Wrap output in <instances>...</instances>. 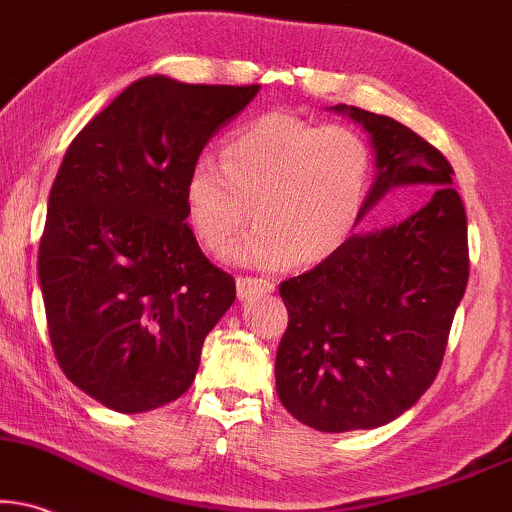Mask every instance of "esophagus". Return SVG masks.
Listing matches in <instances>:
<instances>
[{"instance_id":"1","label":"esophagus","mask_w":512,"mask_h":512,"mask_svg":"<svg viewBox=\"0 0 512 512\" xmlns=\"http://www.w3.org/2000/svg\"><path fill=\"white\" fill-rule=\"evenodd\" d=\"M236 290L241 300H250L255 295H264L274 290V283L267 278H252V276H238L236 278Z\"/></svg>"}]
</instances>
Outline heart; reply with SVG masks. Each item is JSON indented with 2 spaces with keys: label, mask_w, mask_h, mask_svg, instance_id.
Here are the masks:
<instances>
[{
  "label": "heart",
  "mask_w": 512,
  "mask_h": 512,
  "mask_svg": "<svg viewBox=\"0 0 512 512\" xmlns=\"http://www.w3.org/2000/svg\"><path fill=\"white\" fill-rule=\"evenodd\" d=\"M224 160L200 155L186 177V212L205 248L257 269L326 262L357 229L371 189V148L345 125L264 113L234 129Z\"/></svg>",
  "instance_id": "obj_1"
}]
</instances>
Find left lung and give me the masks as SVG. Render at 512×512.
<instances>
[{
    "instance_id": "8db88e82",
    "label": "left lung",
    "mask_w": 512,
    "mask_h": 512,
    "mask_svg": "<svg viewBox=\"0 0 512 512\" xmlns=\"http://www.w3.org/2000/svg\"><path fill=\"white\" fill-rule=\"evenodd\" d=\"M371 137L368 210L399 186H430L404 222L354 234L278 293L288 328L276 352V394L319 432L373 430L409 411L437 378L468 286V222L449 160L401 122L338 103Z\"/></svg>"
}]
</instances>
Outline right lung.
Returning <instances> with one entry per match:
<instances>
[{
	"mask_svg": "<svg viewBox=\"0 0 512 512\" xmlns=\"http://www.w3.org/2000/svg\"><path fill=\"white\" fill-rule=\"evenodd\" d=\"M260 84L132 82L68 146L49 193L40 288L58 366L84 394L144 413L189 390L236 281L186 224V177Z\"/></svg>",
	"mask_w": 512,
	"mask_h": 512,
	"instance_id": "right-lung-1",
	"label": "right lung"
}]
</instances>
